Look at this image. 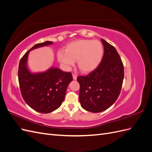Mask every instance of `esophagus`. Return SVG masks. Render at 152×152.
<instances>
[{
	"label": "esophagus",
	"mask_w": 152,
	"mask_h": 152,
	"mask_svg": "<svg viewBox=\"0 0 152 152\" xmlns=\"http://www.w3.org/2000/svg\"><path fill=\"white\" fill-rule=\"evenodd\" d=\"M72 76H73V80H77V74H75V73H73V74H72Z\"/></svg>",
	"instance_id": "esophagus-1"
}]
</instances>
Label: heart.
<instances>
[{
  "instance_id": "b5f03b06",
  "label": "heart",
  "mask_w": 152,
  "mask_h": 152,
  "mask_svg": "<svg viewBox=\"0 0 152 152\" xmlns=\"http://www.w3.org/2000/svg\"><path fill=\"white\" fill-rule=\"evenodd\" d=\"M103 52V46L99 41L82 39L68 44L65 51L59 50L57 57L59 62L68 66L73 65L77 60L80 70L88 73L99 66Z\"/></svg>"
}]
</instances>
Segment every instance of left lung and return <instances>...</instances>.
<instances>
[{
	"label": "left lung",
	"instance_id": "8db88e82",
	"mask_svg": "<svg viewBox=\"0 0 152 152\" xmlns=\"http://www.w3.org/2000/svg\"><path fill=\"white\" fill-rule=\"evenodd\" d=\"M104 54L99 66L85 76H79V101L87 111H104L116 102L121 93L124 72L121 58L113 45L102 39Z\"/></svg>",
	"mask_w": 152,
	"mask_h": 152
}]
</instances>
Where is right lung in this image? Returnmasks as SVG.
Listing matches in <instances>:
<instances>
[{"label": "right lung", "mask_w": 152, "mask_h": 152, "mask_svg": "<svg viewBox=\"0 0 152 152\" xmlns=\"http://www.w3.org/2000/svg\"><path fill=\"white\" fill-rule=\"evenodd\" d=\"M51 41L37 44L21 58L18 67V80L22 97L35 111L48 113L60 107L68 84L73 77L70 72L58 68H50L41 73H31L27 67V59L31 50L53 44Z\"/></svg>", "instance_id": "right-lung-1"}]
</instances>
